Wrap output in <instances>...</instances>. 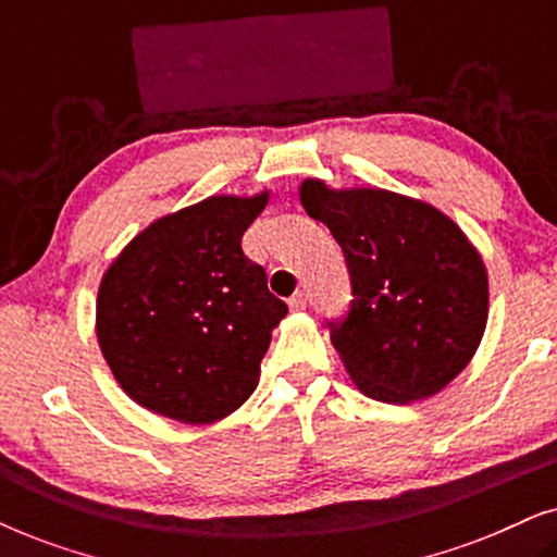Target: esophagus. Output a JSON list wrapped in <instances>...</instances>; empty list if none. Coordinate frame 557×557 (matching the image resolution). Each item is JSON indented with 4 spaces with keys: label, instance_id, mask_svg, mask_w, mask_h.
<instances>
[{
    "label": "esophagus",
    "instance_id": "obj_1",
    "mask_svg": "<svg viewBox=\"0 0 557 557\" xmlns=\"http://www.w3.org/2000/svg\"><path fill=\"white\" fill-rule=\"evenodd\" d=\"M288 307H292V309H304V307H307V294L296 292L292 299H288Z\"/></svg>",
    "mask_w": 557,
    "mask_h": 557
}]
</instances>
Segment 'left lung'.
Returning a JSON list of instances; mask_svg holds the SVG:
<instances>
[{
	"instance_id": "8db88e82",
	"label": "left lung",
	"mask_w": 557,
	"mask_h": 557,
	"mask_svg": "<svg viewBox=\"0 0 557 557\" xmlns=\"http://www.w3.org/2000/svg\"><path fill=\"white\" fill-rule=\"evenodd\" d=\"M301 208L330 227L352 276V309L332 326L357 391L406 406L467 368L490 317V276L467 233L433 205L380 187L307 177Z\"/></svg>"
}]
</instances>
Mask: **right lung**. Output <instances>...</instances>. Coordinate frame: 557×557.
Here are the masks:
<instances>
[{
    "label": "right lung",
    "instance_id": "add662e5",
    "mask_svg": "<svg viewBox=\"0 0 557 557\" xmlns=\"http://www.w3.org/2000/svg\"><path fill=\"white\" fill-rule=\"evenodd\" d=\"M265 205L269 189L166 212L106 269L96 339L113 380L141 408L208 425L256 391L271 332L288 311L240 248Z\"/></svg>",
    "mask_w": 557,
    "mask_h": 557
}]
</instances>
